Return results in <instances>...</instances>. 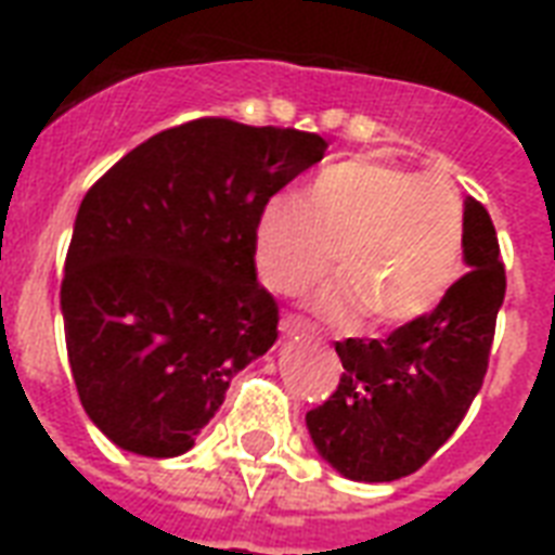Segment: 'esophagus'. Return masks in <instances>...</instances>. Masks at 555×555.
I'll return each mask as SVG.
<instances>
[{
	"label": "esophagus",
	"instance_id": "obj_1",
	"mask_svg": "<svg viewBox=\"0 0 555 555\" xmlns=\"http://www.w3.org/2000/svg\"><path fill=\"white\" fill-rule=\"evenodd\" d=\"M279 331L285 334V337H296V334H311L313 325L308 320H299V317H285Z\"/></svg>",
	"mask_w": 555,
	"mask_h": 555
}]
</instances>
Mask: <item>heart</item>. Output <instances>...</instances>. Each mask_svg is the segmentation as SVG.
I'll list each match as a JSON object with an SVG mask.
<instances>
[{
    "instance_id": "1",
    "label": "heart",
    "mask_w": 555,
    "mask_h": 555,
    "mask_svg": "<svg viewBox=\"0 0 555 555\" xmlns=\"http://www.w3.org/2000/svg\"><path fill=\"white\" fill-rule=\"evenodd\" d=\"M464 207L443 178H417L377 158L322 169L299 198H279L256 224V270L276 294H299L331 268L313 308L369 325L421 317L455 282Z\"/></svg>"
}]
</instances>
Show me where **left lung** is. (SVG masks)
I'll list each match as a JSON object with an SVG mask.
<instances>
[{"instance_id":"1","label":"left lung","mask_w":555,"mask_h":555,"mask_svg":"<svg viewBox=\"0 0 555 555\" xmlns=\"http://www.w3.org/2000/svg\"><path fill=\"white\" fill-rule=\"evenodd\" d=\"M464 259L469 270L435 311L386 339L337 343V391L305 421L320 455L351 481L417 473L481 391L507 273L490 212L475 198L464 204Z\"/></svg>"}]
</instances>
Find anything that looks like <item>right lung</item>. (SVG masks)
<instances>
[{"instance_id":"add662e5","label":"right lung","mask_w":555,"mask_h":555,"mask_svg":"<svg viewBox=\"0 0 555 555\" xmlns=\"http://www.w3.org/2000/svg\"><path fill=\"white\" fill-rule=\"evenodd\" d=\"M325 150L313 132L198 117L152 134L86 192L60 308L80 403L112 443L184 455L230 377L276 343L256 224Z\"/></svg>"}]
</instances>
